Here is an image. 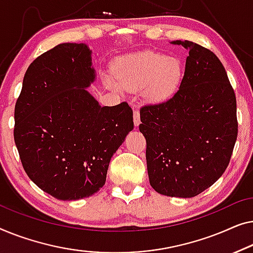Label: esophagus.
Segmentation results:
<instances>
[{
    "instance_id": "34e87169",
    "label": "esophagus",
    "mask_w": 253,
    "mask_h": 253,
    "mask_svg": "<svg viewBox=\"0 0 253 253\" xmlns=\"http://www.w3.org/2000/svg\"><path fill=\"white\" fill-rule=\"evenodd\" d=\"M134 125L135 126H138L140 125V123H141V119H140V110L138 109H135L134 110Z\"/></svg>"
}]
</instances>
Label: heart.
<instances>
[{
  "instance_id": "1",
  "label": "heart",
  "mask_w": 253,
  "mask_h": 253,
  "mask_svg": "<svg viewBox=\"0 0 253 253\" xmlns=\"http://www.w3.org/2000/svg\"><path fill=\"white\" fill-rule=\"evenodd\" d=\"M182 79V65L176 57L162 52L142 51L122 57L116 65V80H108L115 89L144 88L147 97L161 102L176 91Z\"/></svg>"
}]
</instances>
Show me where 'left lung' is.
<instances>
[{"mask_svg": "<svg viewBox=\"0 0 253 253\" xmlns=\"http://www.w3.org/2000/svg\"><path fill=\"white\" fill-rule=\"evenodd\" d=\"M173 43L189 49L180 88L165 102L142 106L140 131L151 187L165 196L190 198L228 166L238 130L236 96L210 49L187 40Z\"/></svg>", "mask_w": 253, "mask_h": 253, "instance_id": "obj_1", "label": "left lung"}]
</instances>
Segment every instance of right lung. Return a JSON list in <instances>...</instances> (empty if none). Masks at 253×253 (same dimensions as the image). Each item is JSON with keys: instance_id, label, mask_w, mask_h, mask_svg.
<instances>
[{"instance_id": "right-lung-1", "label": "right lung", "mask_w": 253, "mask_h": 253, "mask_svg": "<svg viewBox=\"0 0 253 253\" xmlns=\"http://www.w3.org/2000/svg\"><path fill=\"white\" fill-rule=\"evenodd\" d=\"M90 50L60 43L28 66L15 106L16 147L25 172L52 197H89L104 186L113 154L134 128L127 102L99 106Z\"/></svg>"}]
</instances>
